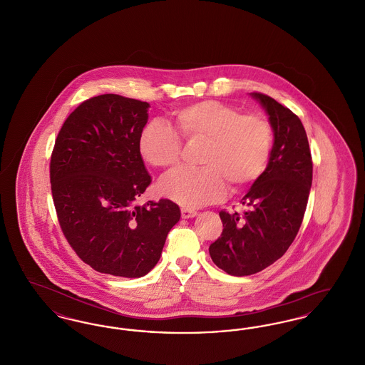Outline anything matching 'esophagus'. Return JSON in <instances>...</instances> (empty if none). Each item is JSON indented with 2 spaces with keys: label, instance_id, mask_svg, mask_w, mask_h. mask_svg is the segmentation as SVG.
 I'll return each instance as SVG.
<instances>
[{
  "label": "esophagus",
  "instance_id": "esophagus-1",
  "mask_svg": "<svg viewBox=\"0 0 365 365\" xmlns=\"http://www.w3.org/2000/svg\"><path fill=\"white\" fill-rule=\"evenodd\" d=\"M180 213H182V217H183V219H190V217H194V216L197 215V212H195L194 209L190 208L180 209Z\"/></svg>",
  "mask_w": 365,
  "mask_h": 365
}]
</instances>
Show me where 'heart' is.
<instances>
[{"label":"heart","instance_id":"heart-1","mask_svg":"<svg viewBox=\"0 0 365 365\" xmlns=\"http://www.w3.org/2000/svg\"><path fill=\"white\" fill-rule=\"evenodd\" d=\"M174 128L148 123L138 139L139 155L158 170H174L182 158V140L205 142L201 170H179L164 178L158 191L182 207H201L225 197L227 182L234 191L252 186L267 168L272 127L259 113L216 100L186 105L173 115Z\"/></svg>","mask_w":365,"mask_h":365}]
</instances>
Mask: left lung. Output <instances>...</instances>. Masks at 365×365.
<instances>
[{
  "label": "left lung",
  "mask_w": 365,
  "mask_h": 365,
  "mask_svg": "<svg viewBox=\"0 0 365 365\" xmlns=\"http://www.w3.org/2000/svg\"><path fill=\"white\" fill-rule=\"evenodd\" d=\"M268 115L274 146L268 165L243 197L246 210L219 212L220 238L209 246L212 261L234 277L257 274L280 259L301 227L312 186V156L305 128L289 108L250 93Z\"/></svg>",
  "instance_id": "1"
}]
</instances>
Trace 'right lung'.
I'll use <instances>...</instances> for the list:
<instances>
[{
	"mask_svg": "<svg viewBox=\"0 0 365 365\" xmlns=\"http://www.w3.org/2000/svg\"><path fill=\"white\" fill-rule=\"evenodd\" d=\"M149 106L118 94L93 97L71 113L54 142L58 223L81 260L101 274L146 275L180 219L171 200L135 205L152 182L138 150Z\"/></svg>",
	"mask_w": 365,
	"mask_h": 365,
	"instance_id": "add662e5",
	"label": "right lung"
}]
</instances>
